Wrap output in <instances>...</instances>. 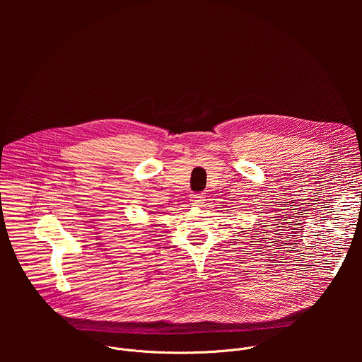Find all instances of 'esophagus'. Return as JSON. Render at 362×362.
<instances>
[{
	"instance_id": "1",
	"label": "esophagus",
	"mask_w": 362,
	"mask_h": 362,
	"mask_svg": "<svg viewBox=\"0 0 362 362\" xmlns=\"http://www.w3.org/2000/svg\"><path fill=\"white\" fill-rule=\"evenodd\" d=\"M190 202H192L193 206H202V203H204V196L202 193L192 194L190 196Z\"/></svg>"
}]
</instances>
